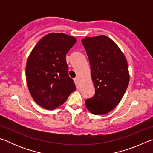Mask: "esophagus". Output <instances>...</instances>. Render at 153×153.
Returning <instances> with one entry per match:
<instances>
[{
    "mask_svg": "<svg viewBox=\"0 0 153 153\" xmlns=\"http://www.w3.org/2000/svg\"><path fill=\"white\" fill-rule=\"evenodd\" d=\"M74 82H75V84H76V86H77V88L78 87V86H79V83H78V79L77 78V77H76V78H74Z\"/></svg>",
    "mask_w": 153,
    "mask_h": 153,
    "instance_id": "34e87169",
    "label": "esophagus"
}]
</instances>
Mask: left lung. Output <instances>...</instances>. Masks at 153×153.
<instances>
[{
  "label": "left lung",
  "mask_w": 153,
  "mask_h": 153,
  "mask_svg": "<svg viewBox=\"0 0 153 153\" xmlns=\"http://www.w3.org/2000/svg\"><path fill=\"white\" fill-rule=\"evenodd\" d=\"M88 56L95 95L86 100V107L94 115H105L115 108L128 86V62L114 41L100 35L82 40Z\"/></svg>",
  "instance_id": "obj_1"
}]
</instances>
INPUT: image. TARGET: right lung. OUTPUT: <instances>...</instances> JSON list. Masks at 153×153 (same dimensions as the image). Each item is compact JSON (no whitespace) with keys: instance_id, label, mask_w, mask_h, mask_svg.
Here are the masks:
<instances>
[{"instance_id":"add662e5","label":"right lung","mask_w":153,"mask_h":153,"mask_svg":"<svg viewBox=\"0 0 153 153\" xmlns=\"http://www.w3.org/2000/svg\"><path fill=\"white\" fill-rule=\"evenodd\" d=\"M76 41L65 33H51L41 38L31 51L25 77L31 96L41 107L55 109L76 90L68 76L66 62V54Z\"/></svg>"}]
</instances>
